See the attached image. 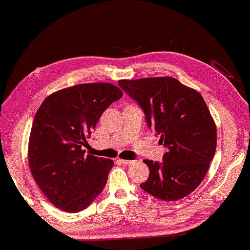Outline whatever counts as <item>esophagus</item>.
I'll list each match as a JSON object with an SVG mask.
<instances>
[{
    "label": "esophagus",
    "mask_w": 250,
    "mask_h": 250,
    "mask_svg": "<svg viewBox=\"0 0 250 250\" xmlns=\"http://www.w3.org/2000/svg\"><path fill=\"white\" fill-rule=\"evenodd\" d=\"M119 162L125 164V166H132V164H134L135 161H132V160H125V159H119Z\"/></svg>",
    "instance_id": "1"
}]
</instances>
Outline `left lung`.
I'll return each instance as SVG.
<instances>
[{"instance_id":"1","label":"left lung","mask_w":250,"mask_h":250,"mask_svg":"<svg viewBox=\"0 0 250 250\" xmlns=\"http://www.w3.org/2000/svg\"><path fill=\"white\" fill-rule=\"evenodd\" d=\"M144 110L147 125L167 147L162 162L144 160L149 177L141 188L162 201H177L198 188L217 145L216 125L205 101L173 77L119 81Z\"/></svg>"}]
</instances>
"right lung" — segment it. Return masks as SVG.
I'll return each instance as SVG.
<instances>
[{
    "mask_svg": "<svg viewBox=\"0 0 250 250\" xmlns=\"http://www.w3.org/2000/svg\"><path fill=\"white\" fill-rule=\"evenodd\" d=\"M122 97L111 83H82L50 94L37 109L29 140L33 178L52 204L78 213L102 192L114 161L83 146L103 111Z\"/></svg>",
    "mask_w": 250,
    "mask_h": 250,
    "instance_id": "1",
    "label": "right lung"
}]
</instances>
